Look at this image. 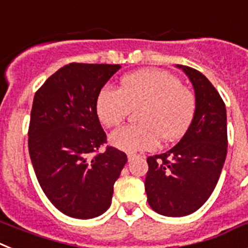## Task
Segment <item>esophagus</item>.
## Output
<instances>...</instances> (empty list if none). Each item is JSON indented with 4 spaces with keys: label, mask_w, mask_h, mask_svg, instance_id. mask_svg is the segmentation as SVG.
<instances>
[{
    "label": "esophagus",
    "mask_w": 248,
    "mask_h": 248,
    "mask_svg": "<svg viewBox=\"0 0 248 248\" xmlns=\"http://www.w3.org/2000/svg\"><path fill=\"white\" fill-rule=\"evenodd\" d=\"M137 157V155H135V154H128L127 155V158H128V161H132L133 158H136Z\"/></svg>",
    "instance_id": "obj_1"
}]
</instances>
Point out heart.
<instances>
[{"instance_id": "heart-1", "label": "heart", "mask_w": 248, "mask_h": 248, "mask_svg": "<svg viewBox=\"0 0 248 248\" xmlns=\"http://www.w3.org/2000/svg\"><path fill=\"white\" fill-rule=\"evenodd\" d=\"M137 108L140 124L121 127L109 137L112 145L126 152L152 150L160 139H181L192 124L197 98L180 78L156 68L126 75L118 90L103 87L96 98V113L106 127L121 124L131 109Z\"/></svg>"}]
</instances>
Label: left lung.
<instances>
[{
	"mask_svg": "<svg viewBox=\"0 0 248 248\" xmlns=\"http://www.w3.org/2000/svg\"><path fill=\"white\" fill-rule=\"evenodd\" d=\"M186 72L195 88L197 109L192 124L177 145L147 157L145 189L151 208L169 217L187 216L207 201L227 155L225 102L200 71Z\"/></svg>",
	"mask_w": 248,
	"mask_h": 248,
	"instance_id": "obj_1",
	"label": "left lung"
}]
</instances>
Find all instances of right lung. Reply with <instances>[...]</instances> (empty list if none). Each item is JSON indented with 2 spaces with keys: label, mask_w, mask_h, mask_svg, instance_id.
I'll return each mask as SVG.
<instances>
[{
  "label": "right lung",
  "mask_w": 248,
  "mask_h": 248,
  "mask_svg": "<svg viewBox=\"0 0 248 248\" xmlns=\"http://www.w3.org/2000/svg\"><path fill=\"white\" fill-rule=\"evenodd\" d=\"M120 64L68 63L38 88L29 126V152L47 199L73 218H93L111 206L113 185L127 162L106 146L96 113L101 88Z\"/></svg>",
  "instance_id": "1"
}]
</instances>
